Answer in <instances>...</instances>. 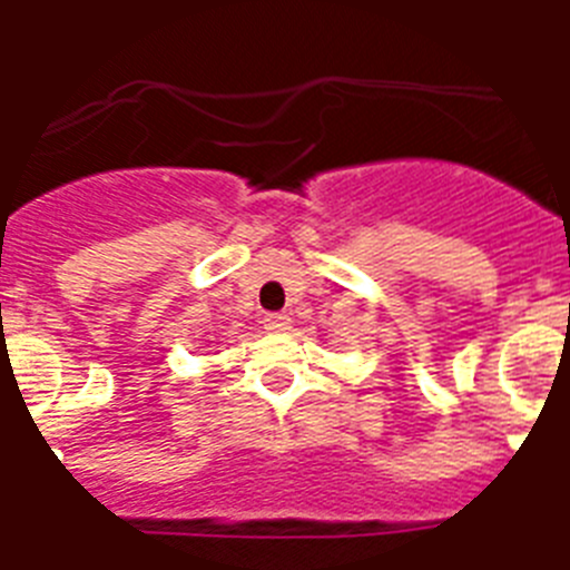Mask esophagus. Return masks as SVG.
<instances>
[{
	"instance_id": "34e87169",
	"label": "esophagus",
	"mask_w": 570,
	"mask_h": 570,
	"mask_svg": "<svg viewBox=\"0 0 570 570\" xmlns=\"http://www.w3.org/2000/svg\"><path fill=\"white\" fill-rule=\"evenodd\" d=\"M265 328L271 334H282V331L291 328V316L288 314H265Z\"/></svg>"
}]
</instances>
